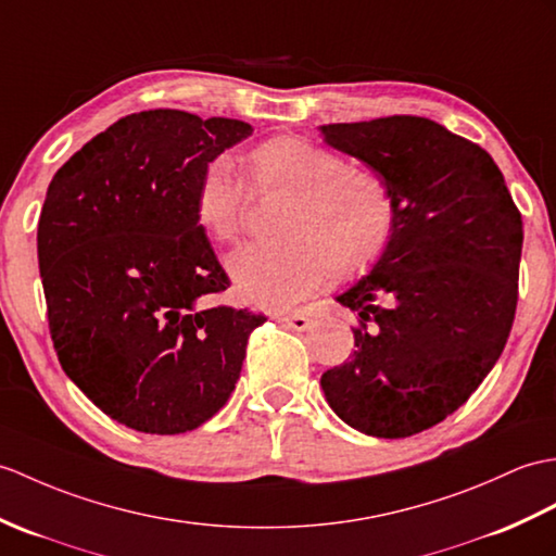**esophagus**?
<instances>
[{
	"label": "esophagus",
	"instance_id": "esophagus-1",
	"mask_svg": "<svg viewBox=\"0 0 556 556\" xmlns=\"http://www.w3.org/2000/svg\"><path fill=\"white\" fill-rule=\"evenodd\" d=\"M279 321L283 327H289L293 331H307L313 327V319H309L305 313H289V315H281Z\"/></svg>",
	"mask_w": 556,
	"mask_h": 556
}]
</instances>
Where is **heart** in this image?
<instances>
[{
  "mask_svg": "<svg viewBox=\"0 0 556 556\" xmlns=\"http://www.w3.org/2000/svg\"><path fill=\"white\" fill-rule=\"evenodd\" d=\"M255 187L287 193L273 241L227 255V273L243 301L279 309L327 283L363 275L389 251L397 227V201L377 170L348 165L341 153L313 139L279 135L247 156ZM197 223L217 241H231L247 211V189L225 159L201 167L191 191Z\"/></svg>",
  "mask_w": 556,
  "mask_h": 556,
  "instance_id": "obj_1",
  "label": "heart"
}]
</instances>
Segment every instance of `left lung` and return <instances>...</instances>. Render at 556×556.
I'll use <instances>...</instances> for the list:
<instances>
[{
	"label": "left lung",
	"mask_w": 556,
	"mask_h": 556,
	"mask_svg": "<svg viewBox=\"0 0 556 556\" xmlns=\"http://www.w3.org/2000/svg\"><path fill=\"white\" fill-rule=\"evenodd\" d=\"M329 147L386 177L397 201L389 251L337 301L359 319L351 359L321 374L353 429H431L495 367L519 299L521 213L473 141L419 115L319 127Z\"/></svg>",
	"instance_id": "left-lung-1"
}]
</instances>
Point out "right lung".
<instances>
[{"label": "right lung", "instance_id": "right-lung-1", "mask_svg": "<svg viewBox=\"0 0 556 556\" xmlns=\"http://www.w3.org/2000/svg\"><path fill=\"white\" fill-rule=\"evenodd\" d=\"M253 135L175 109L125 115L59 167L37 225L49 331L68 379L141 433L227 403L263 315L205 295L229 279L191 211L201 167Z\"/></svg>", "mask_w": 556, "mask_h": 556}]
</instances>
